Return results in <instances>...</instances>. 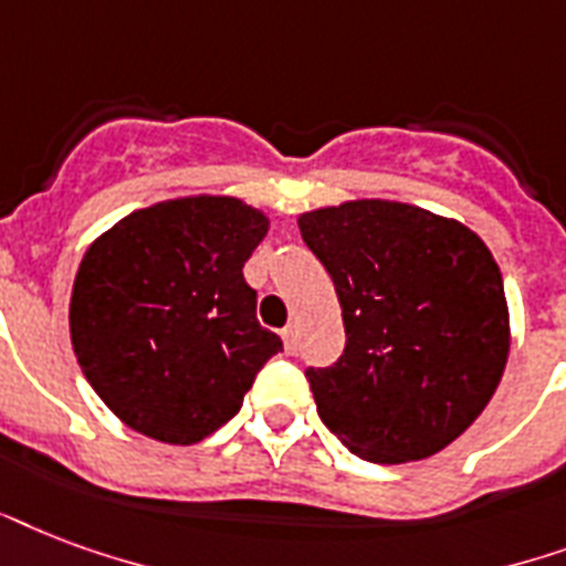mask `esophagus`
Here are the masks:
<instances>
[{"instance_id": "1", "label": "esophagus", "mask_w": 566, "mask_h": 566, "mask_svg": "<svg viewBox=\"0 0 566 566\" xmlns=\"http://www.w3.org/2000/svg\"><path fill=\"white\" fill-rule=\"evenodd\" d=\"M280 336H283V348H286V354H295V348H297L295 324H289V327H283V331H280Z\"/></svg>"}]
</instances>
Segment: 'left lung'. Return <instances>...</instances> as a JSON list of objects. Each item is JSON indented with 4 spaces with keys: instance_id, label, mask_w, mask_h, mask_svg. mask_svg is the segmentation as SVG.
I'll list each match as a JSON object with an SVG mask.
<instances>
[{
    "instance_id": "obj_1",
    "label": "left lung",
    "mask_w": 566,
    "mask_h": 566,
    "mask_svg": "<svg viewBox=\"0 0 566 566\" xmlns=\"http://www.w3.org/2000/svg\"><path fill=\"white\" fill-rule=\"evenodd\" d=\"M297 227L348 336L336 366L306 369L318 416L371 463L442 451L490 405L511 352L490 248L467 223L380 197L310 209Z\"/></svg>"
}]
</instances>
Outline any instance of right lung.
I'll use <instances>...</instances> for the list:
<instances>
[{
  "instance_id": "obj_1",
  "label": "right lung",
  "mask_w": 566,
  "mask_h": 566,
  "mask_svg": "<svg viewBox=\"0 0 566 566\" xmlns=\"http://www.w3.org/2000/svg\"><path fill=\"white\" fill-rule=\"evenodd\" d=\"M269 214L227 195L135 209L87 244L70 343L103 405L133 431L191 446L242 410L277 333L256 322L244 262Z\"/></svg>"
}]
</instances>
